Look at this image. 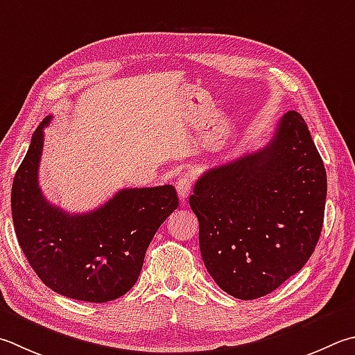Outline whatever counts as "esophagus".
Instances as JSON below:
<instances>
[{"mask_svg":"<svg viewBox=\"0 0 355 355\" xmlns=\"http://www.w3.org/2000/svg\"><path fill=\"white\" fill-rule=\"evenodd\" d=\"M175 188H177L180 198L184 202V200L189 197L191 191H192V177H189V173H183V175L177 180Z\"/></svg>","mask_w":355,"mask_h":355,"instance_id":"esophagus-1","label":"esophagus"}]
</instances>
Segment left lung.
<instances>
[{
	"label": "left lung",
	"instance_id": "8db88e82",
	"mask_svg": "<svg viewBox=\"0 0 355 355\" xmlns=\"http://www.w3.org/2000/svg\"><path fill=\"white\" fill-rule=\"evenodd\" d=\"M327 180L306 121L287 112L270 143L197 180L189 205L212 279L256 300L298 273L323 228Z\"/></svg>",
	"mask_w": 355,
	"mask_h": 355
}]
</instances>
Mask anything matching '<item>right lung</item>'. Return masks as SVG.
I'll list each match as a JSON object with an SVG mask.
<instances>
[{
    "instance_id": "add662e5",
    "label": "right lung",
    "mask_w": 355,
    "mask_h": 355,
    "mask_svg": "<svg viewBox=\"0 0 355 355\" xmlns=\"http://www.w3.org/2000/svg\"><path fill=\"white\" fill-rule=\"evenodd\" d=\"M42 121L15 173L10 205L17 239L44 286L68 298L107 302L130 290L153 236L178 206L172 184L121 189L105 205L69 214L51 205L38 186Z\"/></svg>"
}]
</instances>
